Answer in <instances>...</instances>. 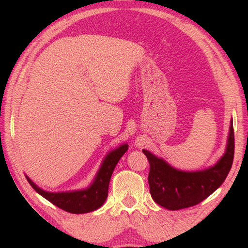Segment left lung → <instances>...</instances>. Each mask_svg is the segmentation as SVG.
Here are the masks:
<instances>
[{
  "label": "left lung",
  "mask_w": 248,
  "mask_h": 248,
  "mask_svg": "<svg viewBox=\"0 0 248 248\" xmlns=\"http://www.w3.org/2000/svg\"><path fill=\"white\" fill-rule=\"evenodd\" d=\"M230 121L224 155L213 166L202 170L184 171L164 159L143 149L150 164L148 182L152 199L167 210H180L202 202L222 186L232 166L234 155L233 123Z\"/></svg>",
  "instance_id": "8db88e82"
}]
</instances>
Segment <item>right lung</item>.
<instances>
[{"instance_id":"right-lung-1","label":"right lung","mask_w":248,"mask_h":248,"mask_svg":"<svg viewBox=\"0 0 248 248\" xmlns=\"http://www.w3.org/2000/svg\"><path fill=\"white\" fill-rule=\"evenodd\" d=\"M128 144H123L116 149L110 150L102 160L93 182L85 188L66 192H48L31 181L29 176L25 175V177L37 193L64 211L73 214L92 212L101 207L107 200L110 177L120 157L128 150Z\"/></svg>"}]
</instances>
